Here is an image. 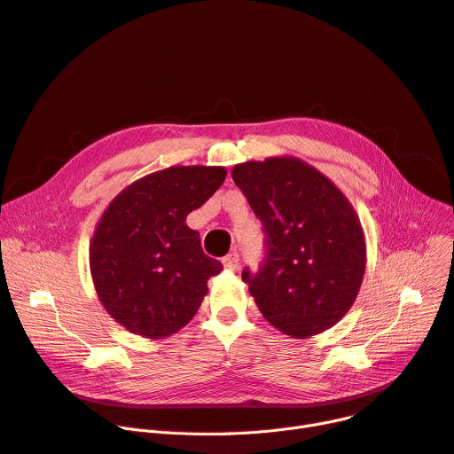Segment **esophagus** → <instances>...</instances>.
Here are the masks:
<instances>
[{
    "instance_id": "34e87169",
    "label": "esophagus",
    "mask_w": 454,
    "mask_h": 454,
    "mask_svg": "<svg viewBox=\"0 0 454 454\" xmlns=\"http://www.w3.org/2000/svg\"><path fill=\"white\" fill-rule=\"evenodd\" d=\"M222 262H223V268H225V270L234 271V270L238 268V263H239V254H238L236 251H232V253H229Z\"/></svg>"
}]
</instances>
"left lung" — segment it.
Masks as SVG:
<instances>
[{
  "label": "left lung",
  "instance_id": "obj_1",
  "mask_svg": "<svg viewBox=\"0 0 454 454\" xmlns=\"http://www.w3.org/2000/svg\"><path fill=\"white\" fill-rule=\"evenodd\" d=\"M265 232L260 270L242 280L262 315L286 335L304 339L332 328L357 297L366 246L350 201L295 157H270L232 168Z\"/></svg>",
  "mask_w": 454,
  "mask_h": 454
}]
</instances>
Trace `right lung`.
Returning a JSON list of instances; mask_svg holds the SVG:
<instances>
[{
  "instance_id": "right-lung-1",
  "label": "right lung",
  "mask_w": 454,
  "mask_h": 454,
  "mask_svg": "<svg viewBox=\"0 0 454 454\" xmlns=\"http://www.w3.org/2000/svg\"><path fill=\"white\" fill-rule=\"evenodd\" d=\"M222 167H170L131 183L108 205L90 246L97 295L131 333L163 339L192 321L223 265L184 223L225 181Z\"/></svg>"
}]
</instances>
